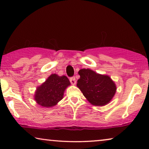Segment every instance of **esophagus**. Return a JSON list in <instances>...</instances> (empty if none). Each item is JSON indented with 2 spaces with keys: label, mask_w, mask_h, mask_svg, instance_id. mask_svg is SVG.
<instances>
[{
  "label": "esophagus",
  "mask_w": 149,
  "mask_h": 149,
  "mask_svg": "<svg viewBox=\"0 0 149 149\" xmlns=\"http://www.w3.org/2000/svg\"><path fill=\"white\" fill-rule=\"evenodd\" d=\"M70 82H71V84H72V85H75V84H76V81H75V78L74 77H70Z\"/></svg>",
  "instance_id": "esophagus-1"
}]
</instances>
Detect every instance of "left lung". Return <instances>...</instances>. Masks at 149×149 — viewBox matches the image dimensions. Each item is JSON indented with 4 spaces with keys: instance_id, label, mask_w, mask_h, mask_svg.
I'll return each instance as SVG.
<instances>
[{
    "instance_id": "8db88e82",
    "label": "left lung",
    "mask_w": 149,
    "mask_h": 149,
    "mask_svg": "<svg viewBox=\"0 0 149 149\" xmlns=\"http://www.w3.org/2000/svg\"><path fill=\"white\" fill-rule=\"evenodd\" d=\"M78 74L80 77L77 86L90 103L104 106L111 100L116 93V86L109 76L97 74L90 69H81Z\"/></svg>"
}]
</instances>
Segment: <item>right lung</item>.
Segmentation results:
<instances>
[{
	"mask_svg": "<svg viewBox=\"0 0 149 149\" xmlns=\"http://www.w3.org/2000/svg\"><path fill=\"white\" fill-rule=\"evenodd\" d=\"M70 85L65 75L52 74L41 86L37 88L34 99L40 105L51 107L63 99L65 90Z\"/></svg>",
	"mask_w": 149,
	"mask_h": 149,
	"instance_id": "right-lung-1",
	"label": "right lung"
}]
</instances>
